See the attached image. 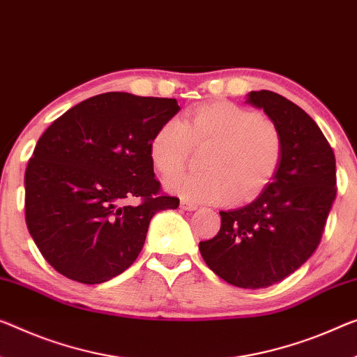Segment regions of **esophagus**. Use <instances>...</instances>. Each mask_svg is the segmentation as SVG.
I'll use <instances>...</instances> for the list:
<instances>
[{"label": "esophagus", "instance_id": "1", "mask_svg": "<svg viewBox=\"0 0 357 357\" xmlns=\"http://www.w3.org/2000/svg\"><path fill=\"white\" fill-rule=\"evenodd\" d=\"M180 207H182L183 211H196L197 209V206L196 204H193V202H190V201H180Z\"/></svg>", "mask_w": 357, "mask_h": 357}]
</instances>
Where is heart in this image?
Returning <instances> with one entry per match:
<instances>
[{"mask_svg": "<svg viewBox=\"0 0 357 357\" xmlns=\"http://www.w3.org/2000/svg\"><path fill=\"white\" fill-rule=\"evenodd\" d=\"M206 144L207 171L175 175L166 182L169 191L206 204L249 201L271 182L282 156L276 126L227 100L202 103L164 123L153 135L150 156L162 175H172L185 166L191 145Z\"/></svg>", "mask_w": 357, "mask_h": 357, "instance_id": "obj_1", "label": "heart"}]
</instances>
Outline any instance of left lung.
<instances>
[{"label": "left lung", "instance_id": "left-lung-1", "mask_svg": "<svg viewBox=\"0 0 357 357\" xmlns=\"http://www.w3.org/2000/svg\"><path fill=\"white\" fill-rule=\"evenodd\" d=\"M245 103L278 128L281 162L255 201L220 212V231L199 243V252L231 286L263 289L298 270L319 245L337 196L335 155L319 126L286 97L252 91Z\"/></svg>", "mask_w": 357, "mask_h": 357}]
</instances>
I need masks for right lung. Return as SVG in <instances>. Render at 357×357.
I'll list each match as a JSON object with an SVG mask.
<instances>
[{"mask_svg":"<svg viewBox=\"0 0 357 357\" xmlns=\"http://www.w3.org/2000/svg\"><path fill=\"white\" fill-rule=\"evenodd\" d=\"M178 109L175 98L107 92L45 130L25 171V220L54 270L109 281L139 257L153 215L177 209L178 197L161 195L150 144Z\"/></svg>","mask_w":357,"mask_h":357,"instance_id":"obj_1","label":"right lung"}]
</instances>
